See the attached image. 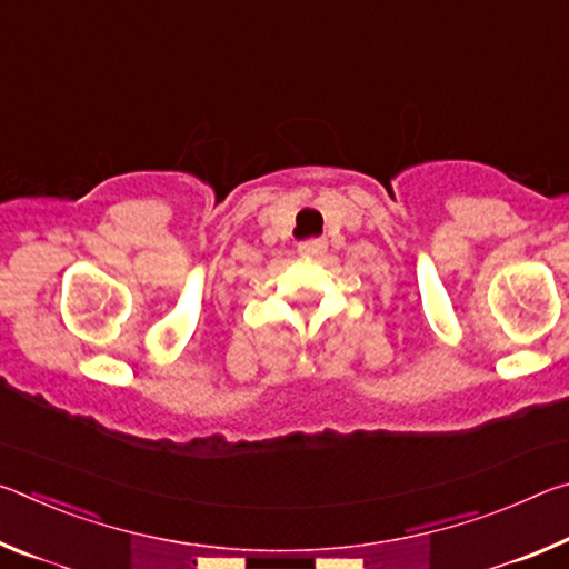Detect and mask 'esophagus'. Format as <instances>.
<instances>
[{"label":"esophagus","instance_id":"obj_1","mask_svg":"<svg viewBox=\"0 0 569 569\" xmlns=\"http://www.w3.org/2000/svg\"><path fill=\"white\" fill-rule=\"evenodd\" d=\"M323 250H326V240L323 238L303 240V243L298 246V253H301V256H321Z\"/></svg>","mask_w":569,"mask_h":569}]
</instances>
